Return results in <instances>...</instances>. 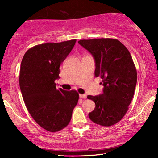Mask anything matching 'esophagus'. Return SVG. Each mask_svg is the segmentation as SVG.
<instances>
[{
	"instance_id": "obj_1",
	"label": "esophagus",
	"mask_w": 158,
	"mask_h": 158,
	"mask_svg": "<svg viewBox=\"0 0 158 158\" xmlns=\"http://www.w3.org/2000/svg\"><path fill=\"white\" fill-rule=\"evenodd\" d=\"M79 97L81 98V99H86L87 95L86 94H79Z\"/></svg>"
}]
</instances>
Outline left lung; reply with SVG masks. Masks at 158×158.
I'll return each mask as SVG.
<instances>
[{
  "mask_svg": "<svg viewBox=\"0 0 158 158\" xmlns=\"http://www.w3.org/2000/svg\"><path fill=\"white\" fill-rule=\"evenodd\" d=\"M95 59V77H100L103 94L88 96L96 107L88 114L90 120L102 126L120 121L131 103L136 85L137 70L129 51L119 40L93 39L78 41Z\"/></svg>",
  "mask_w": 158,
  "mask_h": 158,
  "instance_id": "8db88e82",
  "label": "left lung"
}]
</instances>
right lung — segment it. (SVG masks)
Wrapping results in <instances>:
<instances>
[{
	"label": "right lung",
	"mask_w": 158,
	"mask_h": 158,
	"mask_svg": "<svg viewBox=\"0 0 158 158\" xmlns=\"http://www.w3.org/2000/svg\"><path fill=\"white\" fill-rule=\"evenodd\" d=\"M76 41L35 45L21 61L19 85L25 105L34 120L48 131H59L68 126L79 100L77 90L57 89L55 83L59 67Z\"/></svg>",
	"instance_id": "obj_1"
}]
</instances>
